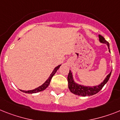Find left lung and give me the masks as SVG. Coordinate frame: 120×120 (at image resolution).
<instances>
[{"label": "left lung", "instance_id": "obj_1", "mask_svg": "<svg viewBox=\"0 0 120 120\" xmlns=\"http://www.w3.org/2000/svg\"><path fill=\"white\" fill-rule=\"evenodd\" d=\"M99 41L102 43L106 44L109 48V51L110 52V50L109 43L105 40L104 37L102 35H99ZM112 72H110L109 74H108L105 79L98 86H84V85H80L79 83H77L74 80L73 77V74L71 72V71H69V75L67 77V81H68V86L71 91V93H72L74 94L78 95V96H93L94 94H96L98 92L101 91L103 86L107 83L110 79V77L111 75Z\"/></svg>", "mask_w": 120, "mask_h": 120}]
</instances>
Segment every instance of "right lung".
<instances>
[{
  "instance_id": "obj_1",
  "label": "right lung",
  "mask_w": 120,
  "mask_h": 120,
  "mask_svg": "<svg viewBox=\"0 0 120 120\" xmlns=\"http://www.w3.org/2000/svg\"><path fill=\"white\" fill-rule=\"evenodd\" d=\"M61 66V64L58 66L57 67H56L54 69V70L53 71L52 73L50 74V75L49 77H48V79L45 82V83H43V84L41 85H40V86H38V88H35L34 90H29V91H24V90H21V91L23 92V93H28V94H33V93H38V92H40V91H42L43 90H45V89L47 88V87L49 86V83L51 82V80L52 79V77H53L54 74H56V72H57L59 68L60 67V66Z\"/></svg>"
}]
</instances>
